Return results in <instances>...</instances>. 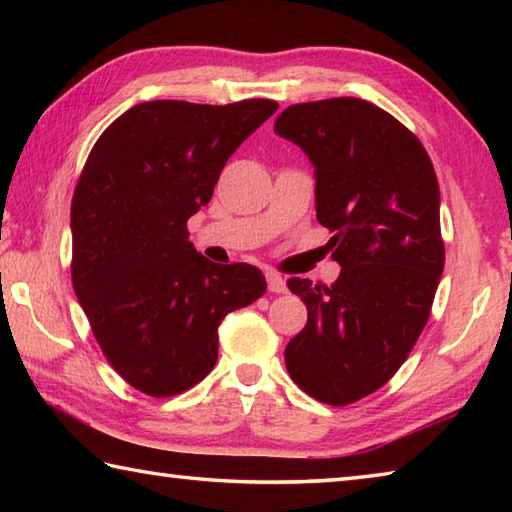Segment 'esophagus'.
<instances>
[{"label": "esophagus", "mask_w": 512, "mask_h": 512, "mask_svg": "<svg viewBox=\"0 0 512 512\" xmlns=\"http://www.w3.org/2000/svg\"><path fill=\"white\" fill-rule=\"evenodd\" d=\"M266 282H268V291H271V293H284V291H287V280H284L280 273L268 271L266 273Z\"/></svg>", "instance_id": "obj_1"}]
</instances>
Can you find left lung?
Listing matches in <instances>:
<instances>
[{"instance_id": "8db88e82", "label": "left lung", "mask_w": 512, "mask_h": 512, "mask_svg": "<svg viewBox=\"0 0 512 512\" xmlns=\"http://www.w3.org/2000/svg\"><path fill=\"white\" fill-rule=\"evenodd\" d=\"M275 133L314 164L316 219L341 264L332 287L287 282L307 325L284 361L318 402L352 404L395 375L429 320L445 266L438 178L418 137L363 99L296 103Z\"/></svg>"}]
</instances>
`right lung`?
<instances>
[{
    "label": "right lung",
    "mask_w": 512,
    "mask_h": 512,
    "mask_svg": "<svg viewBox=\"0 0 512 512\" xmlns=\"http://www.w3.org/2000/svg\"><path fill=\"white\" fill-rule=\"evenodd\" d=\"M275 110L268 99L144 101L88 155L72 198V284L110 366L137 391L198 384L219 357L221 320L266 291L259 268L196 253L187 219Z\"/></svg>",
    "instance_id": "right-lung-1"
}]
</instances>
